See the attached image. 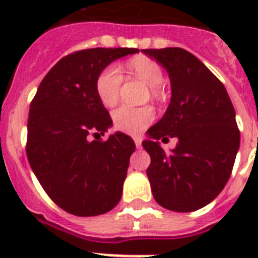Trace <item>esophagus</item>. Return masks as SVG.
Segmentation results:
<instances>
[{
  "mask_svg": "<svg viewBox=\"0 0 258 258\" xmlns=\"http://www.w3.org/2000/svg\"><path fill=\"white\" fill-rule=\"evenodd\" d=\"M134 142H135V146H137L138 149H141V147H142V137H134Z\"/></svg>",
  "mask_w": 258,
  "mask_h": 258,
  "instance_id": "1",
  "label": "esophagus"
}]
</instances>
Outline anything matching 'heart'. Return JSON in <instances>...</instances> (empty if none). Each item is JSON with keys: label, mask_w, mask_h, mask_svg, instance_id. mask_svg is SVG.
<instances>
[{"label": "heart", "mask_w": 258, "mask_h": 258, "mask_svg": "<svg viewBox=\"0 0 258 258\" xmlns=\"http://www.w3.org/2000/svg\"><path fill=\"white\" fill-rule=\"evenodd\" d=\"M130 68L135 75L145 83H147L154 92L163 84L165 76L163 70L157 61L151 58H135L130 62ZM123 84V74L116 64L105 67L96 79V93L100 101L107 107L116 104L120 96V88ZM154 111L150 107H131V105H121L115 109L112 113V120L115 128L123 133L137 135L142 133L147 125L153 121Z\"/></svg>", "instance_id": "obj_1"}]
</instances>
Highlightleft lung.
Instances as JSON below:
<instances>
[{
	"mask_svg": "<svg viewBox=\"0 0 258 258\" xmlns=\"http://www.w3.org/2000/svg\"><path fill=\"white\" fill-rule=\"evenodd\" d=\"M169 72L171 100L142 145L151 157L147 169L158 204L188 213L216 198L232 174L240 147L236 112L224 84L204 62L182 48L142 49ZM178 137L170 153L159 139Z\"/></svg>",
	"mask_w": 258,
	"mask_h": 258,
	"instance_id": "1",
	"label": "left lung"
}]
</instances>
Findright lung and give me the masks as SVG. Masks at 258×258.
Here are the masks:
<instances>
[{"mask_svg":"<svg viewBox=\"0 0 258 258\" xmlns=\"http://www.w3.org/2000/svg\"><path fill=\"white\" fill-rule=\"evenodd\" d=\"M135 48H91L67 54L42 79L30 103L26 157L38 182L62 210L80 217L109 212L121 198L135 143L116 133L89 141L112 124L96 79Z\"/></svg>","mask_w":258,"mask_h":258,"instance_id":"add662e5","label":"right lung"}]
</instances>
